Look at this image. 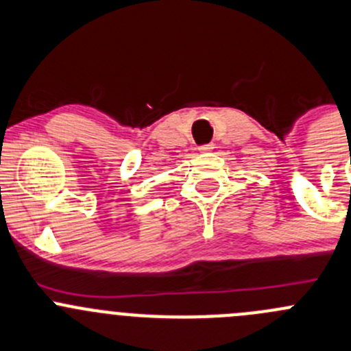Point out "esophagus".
<instances>
[{
    "mask_svg": "<svg viewBox=\"0 0 351 351\" xmlns=\"http://www.w3.org/2000/svg\"><path fill=\"white\" fill-rule=\"evenodd\" d=\"M211 150H213V143H206L199 147V152H203V154H206V152H211Z\"/></svg>",
    "mask_w": 351,
    "mask_h": 351,
    "instance_id": "obj_1",
    "label": "esophagus"
}]
</instances>
